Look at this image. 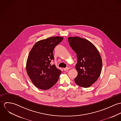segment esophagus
I'll use <instances>...</instances> for the list:
<instances>
[{"label":"esophagus","instance_id":"34e87169","mask_svg":"<svg viewBox=\"0 0 121 121\" xmlns=\"http://www.w3.org/2000/svg\"><path fill=\"white\" fill-rule=\"evenodd\" d=\"M69 68H64L63 69V70H64V71H67V70H69Z\"/></svg>","mask_w":121,"mask_h":121}]
</instances>
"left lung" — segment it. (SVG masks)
Segmentation results:
<instances>
[{"instance_id":"obj_1","label":"left lung","mask_w":121,"mask_h":121,"mask_svg":"<svg viewBox=\"0 0 121 121\" xmlns=\"http://www.w3.org/2000/svg\"><path fill=\"white\" fill-rule=\"evenodd\" d=\"M69 45L77 55L75 69L78 74L75 83L86 88L92 86L99 77L102 69V59L96 48L86 39L69 37Z\"/></svg>"}]
</instances>
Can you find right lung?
Returning a JSON list of instances; mask_svg holds the SVG:
<instances>
[{
	"label": "right lung",
	"mask_w": 121,
	"mask_h": 121,
	"mask_svg": "<svg viewBox=\"0 0 121 121\" xmlns=\"http://www.w3.org/2000/svg\"><path fill=\"white\" fill-rule=\"evenodd\" d=\"M63 37H51L37 41L31 49L26 64L28 75L33 84L39 89L48 90L54 86L61 73L55 65L50 64L54 60L53 51Z\"/></svg>",
	"instance_id": "add662e5"
}]
</instances>
